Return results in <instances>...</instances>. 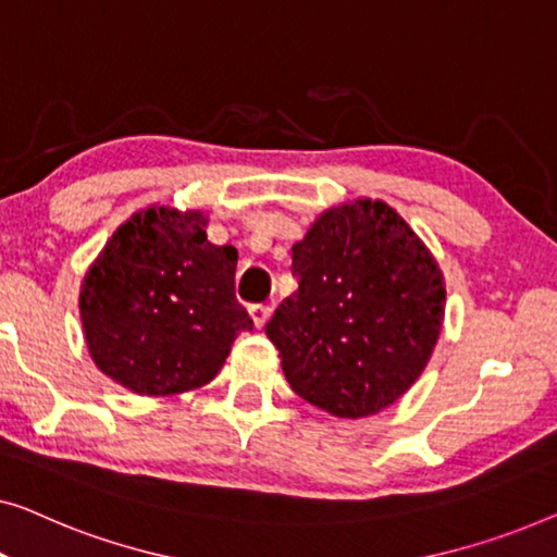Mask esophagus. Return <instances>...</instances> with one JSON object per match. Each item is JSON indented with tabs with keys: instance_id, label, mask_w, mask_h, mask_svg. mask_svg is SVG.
Returning a JSON list of instances; mask_svg holds the SVG:
<instances>
[{
	"instance_id": "esophagus-1",
	"label": "esophagus",
	"mask_w": 557,
	"mask_h": 557,
	"mask_svg": "<svg viewBox=\"0 0 557 557\" xmlns=\"http://www.w3.org/2000/svg\"><path fill=\"white\" fill-rule=\"evenodd\" d=\"M270 312H272L270 305H262V302L249 305V315H252L257 327H264V323H268V320H270Z\"/></svg>"
}]
</instances>
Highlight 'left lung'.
I'll return each mask as SVG.
<instances>
[{
    "mask_svg": "<svg viewBox=\"0 0 557 557\" xmlns=\"http://www.w3.org/2000/svg\"><path fill=\"white\" fill-rule=\"evenodd\" d=\"M297 293L264 325L289 388L333 417L360 419L404 396L442 333L444 277L383 201L325 211L293 245Z\"/></svg>",
    "mask_w": 557,
    "mask_h": 557,
    "instance_id": "left-lung-1",
    "label": "left lung"
}]
</instances>
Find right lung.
I'll use <instances>...</instances> for the list:
<instances>
[{
	"mask_svg": "<svg viewBox=\"0 0 557 557\" xmlns=\"http://www.w3.org/2000/svg\"><path fill=\"white\" fill-rule=\"evenodd\" d=\"M199 211L146 209L108 239L81 293L96 366L125 388H199L255 323L234 297L237 249L207 239Z\"/></svg>",
	"mask_w": 557,
	"mask_h": 557,
	"instance_id": "add662e5",
	"label": "right lung"
}]
</instances>
